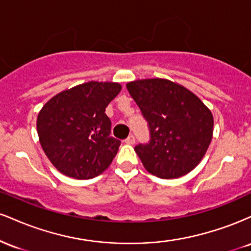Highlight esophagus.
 Wrapping results in <instances>:
<instances>
[{
	"instance_id": "obj_1",
	"label": "esophagus",
	"mask_w": 251,
	"mask_h": 251,
	"mask_svg": "<svg viewBox=\"0 0 251 251\" xmlns=\"http://www.w3.org/2000/svg\"><path fill=\"white\" fill-rule=\"evenodd\" d=\"M125 143L126 144H129V145H132V144L135 143V137L133 134H129L127 138L125 139Z\"/></svg>"
}]
</instances>
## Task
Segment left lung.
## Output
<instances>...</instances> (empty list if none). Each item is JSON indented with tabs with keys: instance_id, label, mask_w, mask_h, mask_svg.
<instances>
[{
	"instance_id": "obj_1",
	"label": "left lung",
	"mask_w": 251,
	"mask_h": 251,
	"mask_svg": "<svg viewBox=\"0 0 251 251\" xmlns=\"http://www.w3.org/2000/svg\"><path fill=\"white\" fill-rule=\"evenodd\" d=\"M126 88L148 122L150 142L134 148L145 169L163 179L189 174L211 142L210 109L192 92L169 80H138Z\"/></svg>"
}]
</instances>
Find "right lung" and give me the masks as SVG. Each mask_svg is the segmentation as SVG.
I'll return each instance as SVG.
<instances>
[{
  "label": "right lung",
  "instance_id": "1",
  "mask_svg": "<svg viewBox=\"0 0 251 251\" xmlns=\"http://www.w3.org/2000/svg\"><path fill=\"white\" fill-rule=\"evenodd\" d=\"M114 82H86L63 91L37 117V134L48 159L63 175L91 179L116 157L120 140L111 137L106 107L119 94Z\"/></svg>",
  "mask_w": 251,
  "mask_h": 251
}]
</instances>
